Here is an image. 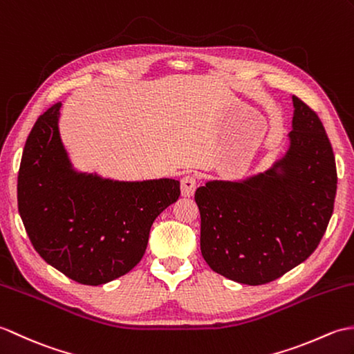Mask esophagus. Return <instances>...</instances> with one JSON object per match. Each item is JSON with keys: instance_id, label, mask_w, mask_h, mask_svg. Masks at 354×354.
Returning <instances> with one entry per match:
<instances>
[{"instance_id": "34e87169", "label": "esophagus", "mask_w": 354, "mask_h": 354, "mask_svg": "<svg viewBox=\"0 0 354 354\" xmlns=\"http://www.w3.org/2000/svg\"><path fill=\"white\" fill-rule=\"evenodd\" d=\"M197 187V178L192 174H187L182 178V195L183 197H192Z\"/></svg>"}]
</instances>
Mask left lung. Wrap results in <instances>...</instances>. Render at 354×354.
Masks as SVG:
<instances>
[{"label": "left lung", "mask_w": 354, "mask_h": 354, "mask_svg": "<svg viewBox=\"0 0 354 354\" xmlns=\"http://www.w3.org/2000/svg\"><path fill=\"white\" fill-rule=\"evenodd\" d=\"M289 147L268 169L209 180L195 191L200 247L212 270L238 283L276 280L308 259L333 214L336 163L318 115L292 95Z\"/></svg>", "instance_id": "8db88e82"}]
</instances>
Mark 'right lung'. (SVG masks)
Here are the masks:
<instances>
[{
    "label": "right lung",
    "mask_w": 354,
    "mask_h": 354,
    "mask_svg": "<svg viewBox=\"0 0 354 354\" xmlns=\"http://www.w3.org/2000/svg\"><path fill=\"white\" fill-rule=\"evenodd\" d=\"M60 107L39 116L27 138L18 209L46 263L78 283L100 286L140 262L154 219L180 197V182H127L78 171L60 138Z\"/></svg>",
    "instance_id": "add662e5"
}]
</instances>
